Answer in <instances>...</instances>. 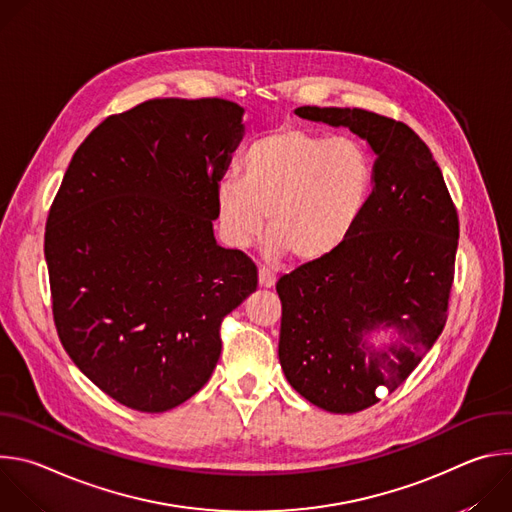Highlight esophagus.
I'll use <instances>...</instances> for the list:
<instances>
[{"label":"esophagus","mask_w":512,"mask_h":512,"mask_svg":"<svg viewBox=\"0 0 512 512\" xmlns=\"http://www.w3.org/2000/svg\"><path fill=\"white\" fill-rule=\"evenodd\" d=\"M275 281H277V277H275V273L271 269H267V267L259 269V285L261 287H273Z\"/></svg>","instance_id":"obj_1"}]
</instances>
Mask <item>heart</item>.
<instances>
[{
	"mask_svg": "<svg viewBox=\"0 0 512 512\" xmlns=\"http://www.w3.org/2000/svg\"><path fill=\"white\" fill-rule=\"evenodd\" d=\"M373 190L375 158L360 139L285 125L249 145L243 180L218 182L214 206L231 247H249L267 216L271 259L289 251L302 263H316L354 235Z\"/></svg>",
	"mask_w": 512,
	"mask_h": 512,
	"instance_id": "b5f03b06",
	"label": "heart"
}]
</instances>
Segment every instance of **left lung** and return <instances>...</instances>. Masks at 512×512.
<instances>
[{"mask_svg": "<svg viewBox=\"0 0 512 512\" xmlns=\"http://www.w3.org/2000/svg\"><path fill=\"white\" fill-rule=\"evenodd\" d=\"M294 113L348 127L375 154L373 198L354 235L277 281L287 383L324 411L356 413L395 391L442 334L458 214L440 166L405 123L364 109ZM375 333L390 344L373 343Z\"/></svg>", "mask_w": 512, "mask_h": 512, "instance_id": "1", "label": "left lung"}]
</instances>
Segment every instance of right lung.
<instances>
[{
    "label": "right lung",
    "instance_id": "right-lung-1",
    "mask_svg": "<svg viewBox=\"0 0 512 512\" xmlns=\"http://www.w3.org/2000/svg\"><path fill=\"white\" fill-rule=\"evenodd\" d=\"M243 113L225 99H154L111 115L52 202L44 257L58 338L129 409L162 413L198 393L223 318L257 289L251 259L212 229Z\"/></svg>",
    "mask_w": 512,
    "mask_h": 512
}]
</instances>
